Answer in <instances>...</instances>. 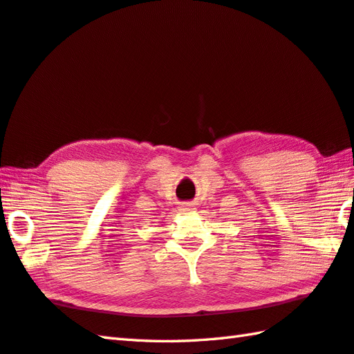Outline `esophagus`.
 <instances>
[{
  "label": "esophagus",
  "instance_id": "obj_1",
  "mask_svg": "<svg viewBox=\"0 0 354 354\" xmlns=\"http://www.w3.org/2000/svg\"><path fill=\"white\" fill-rule=\"evenodd\" d=\"M194 205L193 204H189V202H185V204H181L179 205V212L181 213H192V212H194Z\"/></svg>",
  "mask_w": 354,
  "mask_h": 354
}]
</instances>
